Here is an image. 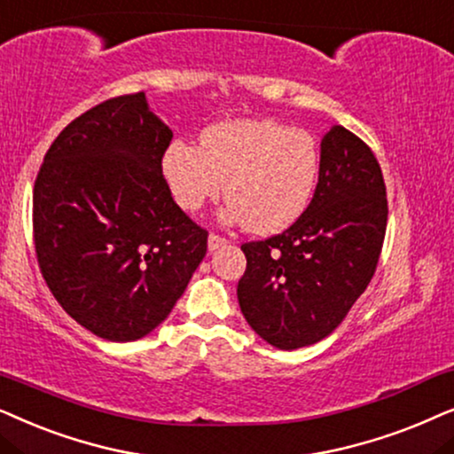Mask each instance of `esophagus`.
<instances>
[{"instance_id": "1", "label": "esophagus", "mask_w": 454, "mask_h": 454, "mask_svg": "<svg viewBox=\"0 0 454 454\" xmlns=\"http://www.w3.org/2000/svg\"><path fill=\"white\" fill-rule=\"evenodd\" d=\"M226 245H228V240L222 239V237H217V234H209V237H207L209 251H217V249H222V247H226Z\"/></svg>"}]
</instances>
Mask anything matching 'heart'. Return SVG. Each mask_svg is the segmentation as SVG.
Wrapping results in <instances>:
<instances>
[{
  "instance_id": "1",
  "label": "heart",
  "mask_w": 454,
  "mask_h": 454,
  "mask_svg": "<svg viewBox=\"0 0 454 454\" xmlns=\"http://www.w3.org/2000/svg\"><path fill=\"white\" fill-rule=\"evenodd\" d=\"M161 172L174 201L197 211L222 192V217L274 234L303 215L319 178V149L307 130L276 120H226L203 130L199 149L172 143Z\"/></svg>"
}]
</instances>
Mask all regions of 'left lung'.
Listing matches in <instances>:
<instances>
[{
  "label": "left lung",
  "mask_w": 454,
  "mask_h": 454,
  "mask_svg": "<svg viewBox=\"0 0 454 454\" xmlns=\"http://www.w3.org/2000/svg\"><path fill=\"white\" fill-rule=\"evenodd\" d=\"M388 203L372 149L344 126L322 138L311 203L288 231L245 243L240 311L280 350L330 334L370 284L382 251Z\"/></svg>",
  "instance_id": "left-lung-1"
}]
</instances>
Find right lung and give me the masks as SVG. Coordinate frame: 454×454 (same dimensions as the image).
I'll list each match as a JSON object with an SVG mask.
<instances>
[{
    "label": "right lung",
    "mask_w": 454,
    "mask_h": 454,
    "mask_svg": "<svg viewBox=\"0 0 454 454\" xmlns=\"http://www.w3.org/2000/svg\"><path fill=\"white\" fill-rule=\"evenodd\" d=\"M170 141L145 93L114 97L59 132L35 180L41 274L64 311L106 340L153 332L207 253V232L161 174Z\"/></svg>",
    "instance_id": "add662e5"
}]
</instances>
